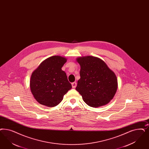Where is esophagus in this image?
<instances>
[{
	"mask_svg": "<svg viewBox=\"0 0 149 149\" xmlns=\"http://www.w3.org/2000/svg\"><path fill=\"white\" fill-rule=\"evenodd\" d=\"M77 82H72V88H75L76 86H77Z\"/></svg>",
	"mask_w": 149,
	"mask_h": 149,
	"instance_id": "34e87169",
	"label": "esophagus"
}]
</instances>
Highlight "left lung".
Listing matches in <instances>:
<instances>
[{
  "label": "left lung",
  "mask_w": 149,
  "mask_h": 149,
  "mask_svg": "<svg viewBox=\"0 0 149 149\" xmlns=\"http://www.w3.org/2000/svg\"><path fill=\"white\" fill-rule=\"evenodd\" d=\"M77 62L81 69L76 90L84 101L93 107L107 104L117 89V79L114 72L97 57H80Z\"/></svg>",
  "instance_id": "left-lung-1"
}]
</instances>
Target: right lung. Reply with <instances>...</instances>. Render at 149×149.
Listing matches in <instances>:
<instances>
[{"mask_svg":"<svg viewBox=\"0 0 149 149\" xmlns=\"http://www.w3.org/2000/svg\"><path fill=\"white\" fill-rule=\"evenodd\" d=\"M67 59L52 56L42 62L33 72L30 80L31 93L38 102L47 107H55L72 88L62 68Z\"/></svg>","mask_w":149,"mask_h":149,"instance_id":"obj_1","label":"right lung"}]
</instances>
